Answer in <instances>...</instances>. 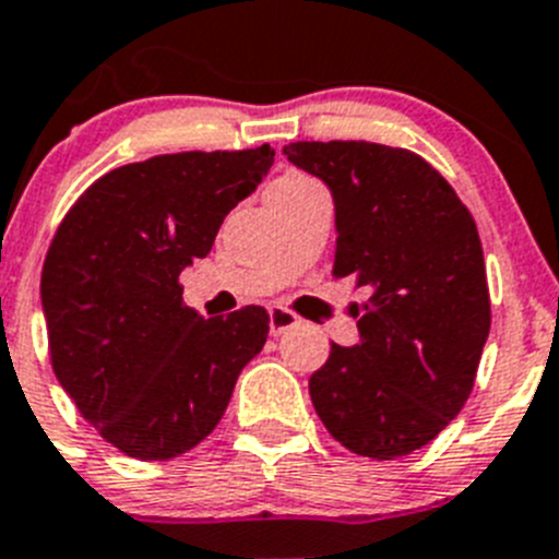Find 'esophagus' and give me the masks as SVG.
Masks as SVG:
<instances>
[{"label":"esophagus","mask_w":559,"mask_h":559,"mask_svg":"<svg viewBox=\"0 0 559 559\" xmlns=\"http://www.w3.org/2000/svg\"><path fill=\"white\" fill-rule=\"evenodd\" d=\"M304 323L295 311L284 309V306H270V334L273 336H281L286 334V331L298 329V325Z\"/></svg>","instance_id":"34e87169"}]
</instances>
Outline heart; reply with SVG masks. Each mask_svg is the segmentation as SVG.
Masks as SVG:
<instances>
[{"label": "heart", "mask_w": 559, "mask_h": 559, "mask_svg": "<svg viewBox=\"0 0 559 559\" xmlns=\"http://www.w3.org/2000/svg\"><path fill=\"white\" fill-rule=\"evenodd\" d=\"M306 183H314V180H309L306 175H298V173H289L284 175V178L275 180L270 189H295V186H306Z\"/></svg>", "instance_id": "1"}]
</instances>
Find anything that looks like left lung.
<instances>
[{
	"instance_id": "8db88e82",
	"label": "left lung",
	"mask_w": 559,
	"mask_h": 559,
	"mask_svg": "<svg viewBox=\"0 0 559 559\" xmlns=\"http://www.w3.org/2000/svg\"><path fill=\"white\" fill-rule=\"evenodd\" d=\"M295 167L329 183L336 203L334 278L354 304L359 345L309 379L329 435L370 460L424 449L460 415L490 334L479 230L429 160L373 142H292Z\"/></svg>"
}]
</instances>
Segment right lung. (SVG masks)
Wrapping results in <instances>:
<instances>
[{
	"mask_svg": "<svg viewBox=\"0 0 559 559\" xmlns=\"http://www.w3.org/2000/svg\"><path fill=\"white\" fill-rule=\"evenodd\" d=\"M275 150L153 155L94 180L60 219L41 270L49 359L105 442L144 462L192 451L223 420L270 314L203 317L180 273L273 167Z\"/></svg>",
	"mask_w": 559,
	"mask_h": 559,
	"instance_id": "right-lung-1",
	"label": "right lung"
}]
</instances>
